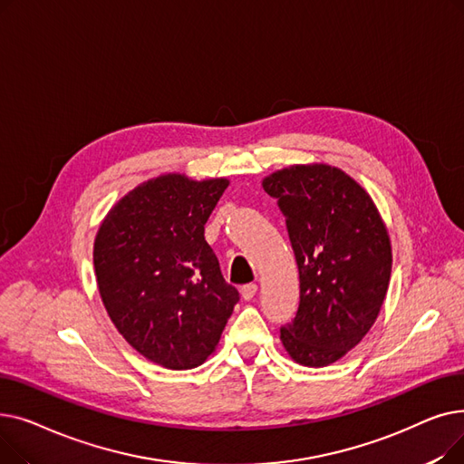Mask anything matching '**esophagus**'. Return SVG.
Here are the masks:
<instances>
[{
  "label": "esophagus",
  "instance_id": "34e87169",
  "mask_svg": "<svg viewBox=\"0 0 464 464\" xmlns=\"http://www.w3.org/2000/svg\"><path fill=\"white\" fill-rule=\"evenodd\" d=\"M257 294V285L256 284H245L240 287V295L245 301H252L254 295Z\"/></svg>",
  "mask_w": 464,
  "mask_h": 464
}]
</instances>
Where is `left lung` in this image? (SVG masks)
<instances>
[{
  "mask_svg": "<svg viewBox=\"0 0 464 464\" xmlns=\"http://www.w3.org/2000/svg\"><path fill=\"white\" fill-rule=\"evenodd\" d=\"M278 201L299 266L295 318L280 329L289 357L327 367L374 325L392 276V240L383 219L344 170L291 165L263 180Z\"/></svg>",
  "mask_w": 464,
  "mask_h": 464,
  "instance_id": "obj_1",
  "label": "left lung"
}]
</instances>
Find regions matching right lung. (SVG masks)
<instances>
[{"mask_svg": "<svg viewBox=\"0 0 464 464\" xmlns=\"http://www.w3.org/2000/svg\"><path fill=\"white\" fill-rule=\"evenodd\" d=\"M227 179L169 173L124 195L93 242L102 301L118 333L170 371L199 367L216 350L238 303L205 240Z\"/></svg>", "mask_w": 464, "mask_h": 464, "instance_id": "obj_1", "label": "right lung"}]
</instances>
